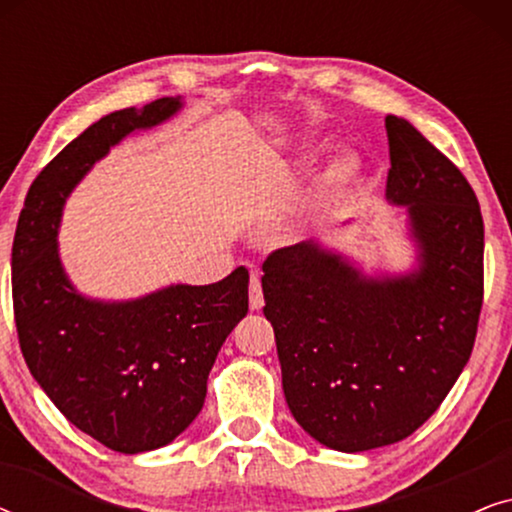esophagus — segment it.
<instances>
[{"instance_id": "esophagus-1", "label": "esophagus", "mask_w": 512, "mask_h": 512, "mask_svg": "<svg viewBox=\"0 0 512 512\" xmlns=\"http://www.w3.org/2000/svg\"><path fill=\"white\" fill-rule=\"evenodd\" d=\"M249 307L256 312L263 307V286H261V277L258 275H251V282H249Z\"/></svg>"}]
</instances>
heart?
Returning <instances> with one entry per match:
<instances>
[{
  "label": "heart",
  "instance_id": "obj_1",
  "mask_svg": "<svg viewBox=\"0 0 512 512\" xmlns=\"http://www.w3.org/2000/svg\"><path fill=\"white\" fill-rule=\"evenodd\" d=\"M349 172H352V165H349L347 158H335L331 167L326 172V184L328 186H340L342 181L349 179Z\"/></svg>",
  "mask_w": 512,
  "mask_h": 512
}]
</instances>
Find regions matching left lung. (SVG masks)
Instances as JSON below:
<instances>
[{"label":"left lung","instance_id":"obj_1","mask_svg":"<svg viewBox=\"0 0 512 512\" xmlns=\"http://www.w3.org/2000/svg\"><path fill=\"white\" fill-rule=\"evenodd\" d=\"M384 128V198L405 207L415 268L366 275L312 240L263 263L286 403L338 452L394 445L438 410L473 352L482 307L485 226L471 184L405 118L387 116Z\"/></svg>","mask_w":512,"mask_h":512}]
</instances>
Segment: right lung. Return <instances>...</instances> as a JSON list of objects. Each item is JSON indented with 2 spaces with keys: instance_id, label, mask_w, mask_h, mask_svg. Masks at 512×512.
I'll use <instances>...</instances> for the list:
<instances>
[{
  "instance_id": "right-lung-1",
  "label": "right lung",
  "mask_w": 512,
  "mask_h": 512,
  "mask_svg": "<svg viewBox=\"0 0 512 512\" xmlns=\"http://www.w3.org/2000/svg\"><path fill=\"white\" fill-rule=\"evenodd\" d=\"M181 107V97H163L83 130L34 179L13 237V312L27 368L76 429L123 454L158 450L198 417L216 354L249 310V272L132 300L88 298L67 277L58 230L69 193L97 160Z\"/></svg>"
}]
</instances>
